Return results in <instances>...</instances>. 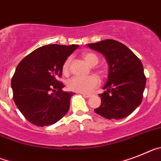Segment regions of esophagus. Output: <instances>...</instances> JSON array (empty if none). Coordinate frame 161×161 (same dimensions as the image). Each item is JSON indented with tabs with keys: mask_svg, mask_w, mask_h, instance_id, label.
Segmentation results:
<instances>
[{
	"mask_svg": "<svg viewBox=\"0 0 161 161\" xmlns=\"http://www.w3.org/2000/svg\"><path fill=\"white\" fill-rule=\"evenodd\" d=\"M80 94H82L84 97H86V98H90L91 96H92V95L91 94H85V93H80Z\"/></svg>",
	"mask_w": 161,
	"mask_h": 161,
	"instance_id": "esophagus-1",
	"label": "esophagus"
}]
</instances>
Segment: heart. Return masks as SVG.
Segmentation results:
<instances>
[{"label":"heart","instance_id":"heart-1","mask_svg":"<svg viewBox=\"0 0 161 161\" xmlns=\"http://www.w3.org/2000/svg\"><path fill=\"white\" fill-rule=\"evenodd\" d=\"M83 59L90 65H95L99 61V57L93 53H83L82 54ZM71 57H68L62 64V72L67 75L70 69ZM101 73V70H98ZM99 84V79L96 75H90L87 77L75 76L69 79L67 82V87L71 92H78V93H90L94 90Z\"/></svg>","mask_w":161,"mask_h":161}]
</instances>
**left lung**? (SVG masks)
Wrapping results in <instances>:
<instances>
[{
  "mask_svg": "<svg viewBox=\"0 0 161 161\" xmlns=\"http://www.w3.org/2000/svg\"><path fill=\"white\" fill-rule=\"evenodd\" d=\"M104 56L108 64V77L99 96L101 104L95 112L107 119H122L137 108L142 100L146 76L140 60L130 49L114 40L87 44Z\"/></svg>",
  "mask_w": 161,
  "mask_h": 161,
  "instance_id": "obj_1",
  "label": "left lung"
}]
</instances>
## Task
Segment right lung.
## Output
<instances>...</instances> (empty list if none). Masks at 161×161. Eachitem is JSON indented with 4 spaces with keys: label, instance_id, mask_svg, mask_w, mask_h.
I'll list each match as a JSON object with an SVG mask.
<instances>
[{
    "label": "right lung",
    "instance_id": "add662e5",
    "mask_svg": "<svg viewBox=\"0 0 161 161\" xmlns=\"http://www.w3.org/2000/svg\"><path fill=\"white\" fill-rule=\"evenodd\" d=\"M79 45L47 44L31 52L19 62L11 80L15 104L29 122L53 125L69 108L73 92H63L58 81L62 64Z\"/></svg>",
    "mask_w": 161,
    "mask_h": 161
}]
</instances>
